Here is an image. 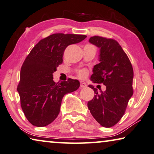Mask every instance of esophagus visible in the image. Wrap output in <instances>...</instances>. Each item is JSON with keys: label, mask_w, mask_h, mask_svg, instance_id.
<instances>
[{"label": "esophagus", "mask_w": 154, "mask_h": 154, "mask_svg": "<svg viewBox=\"0 0 154 154\" xmlns=\"http://www.w3.org/2000/svg\"><path fill=\"white\" fill-rule=\"evenodd\" d=\"M86 86H87V85L85 83V82L81 81V88H85Z\"/></svg>", "instance_id": "esophagus-1"}]
</instances>
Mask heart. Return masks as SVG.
I'll return each instance as SVG.
<instances>
[{
	"instance_id": "1",
	"label": "heart",
	"mask_w": 154,
	"mask_h": 154,
	"mask_svg": "<svg viewBox=\"0 0 154 154\" xmlns=\"http://www.w3.org/2000/svg\"><path fill=\"white\" fill-rule=\"evenodd\" d=\"M86 74H87V72H86L85 70H80L79 72V75L81 78L85 77Z\"/></svg>"
}]
</instances>
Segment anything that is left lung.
<instances>
[{
  "label": "left lung",
  "mask_w": 154,
  "mask_h": 154,
  "mask_svg": "<svg viewBox=\"0 0 154 154\" xmlns=\"http://www.w3.org/2000/svg\"><path fill=\"white\" fill-rule=\"evenodd\" d=\"M90 43L100 49L99 63L93 68L90 80L106 86L105 92L89 87L94 97L88 101L91 114L102 126L110 128L121 119L133 96V69L128 56L115 40L94 36Z\"/></svg>",
  "instance_id": "obj_1"
}]
</instances>
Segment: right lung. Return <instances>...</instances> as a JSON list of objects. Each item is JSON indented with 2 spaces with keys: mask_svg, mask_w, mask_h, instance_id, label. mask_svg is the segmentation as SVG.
Segmentation results:
<instances>
[{
  "mask_svg": "<svg viewBox=\"0 0 154 154\" xmlns=\"http://www.w3.org/2000/svg\"><path fill=\"white\" fill-rule=\"evenodd\" d=\"M86 35L56 33L40 40L24 61L17 87L21 108L33 126H47L56 119L62 98L77 90L78 80L55 83L53 73L62 64L64 51L69 45L77 44Z\"/></svg>",
  "mask_w": 154,
  "mask_h": 154,
  "instance_id": "obj_1",
  "label": "right lung"
}]
</instances>
